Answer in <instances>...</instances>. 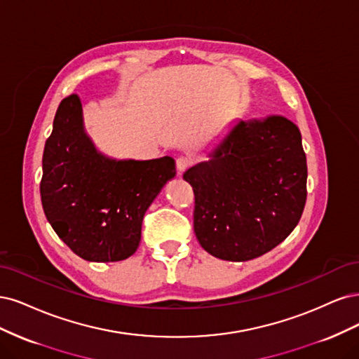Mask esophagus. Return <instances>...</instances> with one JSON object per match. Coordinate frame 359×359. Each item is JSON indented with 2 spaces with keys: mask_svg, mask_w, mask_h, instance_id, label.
I'll use <instances>...</instances> for the list:
<instances>
[{
  "mask_svg": "<svg viewBox=\"0 0 359 359\" xmlns=\"http://www.w3.org/2000/svg\"><path fill=\"white\" fill-rule=\"evenodd\" d=\"M192 165V159L189 156H179L176 159V168L179 172H183L184 170H188Z\"/></svg>",
  "mask_w": 359,
  "mask_h": 359,
  "instance_id": "1",
  "label": "esophagus"
}]
</instances>
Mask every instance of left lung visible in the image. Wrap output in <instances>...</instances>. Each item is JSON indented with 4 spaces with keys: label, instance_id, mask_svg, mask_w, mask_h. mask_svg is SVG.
I'll use <instances>...</instances> for the list:
<instances>
[{
    "label": "left lung",
    "instance_id": "1",
    "mask_svg": "<svg viewBox=\"0 0 359 359\" xmlns=\"http://www.w3.org/2000/svg\"><path fill=\"white\" fill-rule=\"evenodd\" d=\"M183 179L194 189V231L203 249L226 261L261 257L292 233L304 210L302 133L282 116L240 121Z\"/></svg>",
    "mask_w": 359,
    "mask_h": 359
}]
</instances>
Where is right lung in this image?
Listing matches in <instances>:
<instances>
[{
    "instance_id": "right-lung-1",
    "label": "right lung",
    "mask_w": 359,
    "mask_h": 359,
    "mask_svg": "<svg viewBox=\"0 0 359 359\" xmlns=\"http://www.w3.org/2000/svg\"><path fill=\"white\" fill-rule=\"evenodd\" d=\"M175 176L170 156L114 161L97 152L83 130L82 101L72 94L57 107L44 144L43 210L80 258L122 261L137 250L146 210Z\"/></svg>"
}]
</instances>
